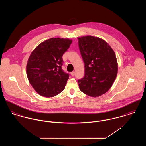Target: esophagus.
Segmentation results:
<instances>
[{"label": "esophagus", "instance_id": "esophagus-1", "mask_svg": "<svg viewBox=\"0 0 146 146\" xmlns=\"http://www.w3.org/2000/svg\"><path fill=\"white\" fill-rule=\"evenodd\" d=\"M70 74H71V75H72V76H73L75 74V72H74V71H73V72H72Z\"/></svg>", "mask_w": 146, "mask_h": 146}]
</instances>
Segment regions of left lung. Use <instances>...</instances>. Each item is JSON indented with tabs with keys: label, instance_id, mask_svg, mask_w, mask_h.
<instances>
[{
	"label": "left lung",
	"instance_id": "left-lung-1",
	"mask_svg": "<svg viewBox=\"0 0 146 146\" xmlns=\"http://www.w3.org/2000/svg\"><path fill=\"white\" fill-rule=\"evenodd\" d=\"M83 58L85 75L79 79V86L84 94L97 97L106 93L114 83L118 73V63L110 45L91 35L78 38Z\"/></svg>",
	"mask_w": 146,
	"mask_h": 146
}]
</instances>
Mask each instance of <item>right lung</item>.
I'll return each mask as SVG.
<instances>
[{
	"mask_svg": "<svg viewBox=\"0 0 146 146\" xmlns=\"http://www.w3.org/2000/svg\"><path fill=\"white\" fill-rule=\"evenodd\" d=\"M72 42L68 39L52 38L40 44L31 53L27 75L40 95L54 97L64 89L70 74L62 69V56Z\"/></svg>",
	"mask_w": 146,
	"mask_h": 146,
	"instance_id": "right-lung-1",
	"label": "right lung"
}]
</instances>
